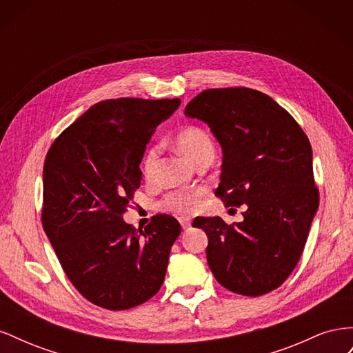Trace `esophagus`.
<instances>
[{
  "label": "esophagus",
  "instance_id": "esophagus-1",
  "mask_svg": "<svg viewBox=\"0 0 353 353\" xmlns=\"http://www.w3.org/2000/svg\"><path fill=\"white\" fill-rule=\"evenodd\" d=\"M178 221H179V223H181V227H183L184 230H187V228L191 227V219H190L188 216H181V218H178Z\"/></svg>",
  "mask_w": 353,
  "mask_h": 353
}]
</instances>
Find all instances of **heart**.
Segmentation results:
<instances>
[{
	"label": "heart",
	"mask_w": 353,
	"mask_h": 353,
	"mask_svg": "<svg viewBox=\"0 0 353 353\" xmlns=\"http://www.w3.org/2000/svg\"><path fill=\"white\" fill-rule=\"evenodd\" d=\"M174 143L178 150L183 153L190 162L194 165L208 154H213V143L210 137L205 130L199 126H185L183 130L175 134ZM157 159V148L148 147L143 160H141V169L145 176H152ZM201 190L193 191H174L166 196L163 200V206L169 210L176 213H194L199 210L201 205Z\"/></svg>",
	"instance_id": "heart-1"
}]
</instances>
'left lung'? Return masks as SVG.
Instances as JSON below:
<instances>
[{"label":"left lung","mask_w":353,"mask_h":353,"mask_svg":"<svg viewBox=\"0 0 353 353\" xmlns=\"http://www.w3.org/2000/svg\"><path fill=\"white\" fill-rule=\"evenodd\" d=\"M184 113L205 122L222 148L215 194L225 208L245 205L232 225L219 216L194 219L209 239V268L234 293H270L301 259L318 210L311 143L290 113L250 88L206 90Z\"/></svg>","instance_id":"8db88e82"}]
</instances>
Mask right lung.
<instances>
[{
	"label": "right lung",
	"instance_id": "obj_1",
	"mask_svg": "<svg viewBox=\"0 0 353 353\" xmlns=\"http://www.w3.org/2000/svg\"><path fill=\"white\" fill-rule=\"evenodd\" d=\"M181 100H104L52 143L42 170V225L60 265L94 305L123 311L162 287L179 222L156 215L140 232L122 213L141 184L145 147Z\"/></svg>",
	"mask_w": 353,
	"mask_h": 353
}]
</instances>
